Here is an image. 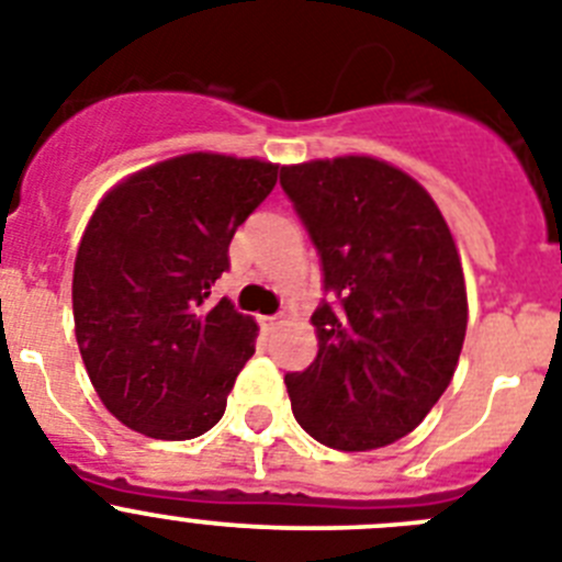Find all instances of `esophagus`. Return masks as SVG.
Returning a JSON list of instances; mask_svg holds the SVG:
<instances>
[{
  "label": "esophagus",
  "mask_w": 562,
  "mask_h": 562,
  "mask_svg": "<svg viewBox=\"0 0 562 562\" xmlns=\"http://www.w3.org/2000/svg\"><path fill=\"white\" fill-rule=\"evenodd\" d=\"M282 322H285V318H282V316H260V327H262V330H277V327H280Z\"/></svg>",
  "instance_id": "obj_1"
}]
</instances>
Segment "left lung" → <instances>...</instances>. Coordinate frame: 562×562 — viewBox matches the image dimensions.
Segmentation results:
<instances>
[{"label": "left lung", "instance_id": "left-lung-1", "mask_svg": "<svg viewBox=\"0 0 562 562\" xmlns=\"http://www.w3.org/2000/svg\"><path fill=\"white\" fill-rule=\"evenodd\" d=\"M280 184L322 260L318 352L285 375L316 442L372 451L406 437L442 397L468 330L457 244L431 195L372 156L285 165Z\"/></svg>", "mask_w": 562, "mask_h": 562}]
</instances>
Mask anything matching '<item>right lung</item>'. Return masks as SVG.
I'll return each mask as SVG.
<instances>
[{"label":"right lung","mask_w":562,"mask_h":562,"mask_svg":"<svg viewBox=\"0 0 562 562\" xmlns=\"http://www.w3.org/2000/svg\"><path fill=\"white\" fill-rule=\"evenodd\" d=\"M277 170L184 154L128 176L98 204L75 257V336L94 392L123 426L193 439L224 417L257 325L210 293Z\"/></svg>","instance_id":"right-lung-1"}]
</instances>
